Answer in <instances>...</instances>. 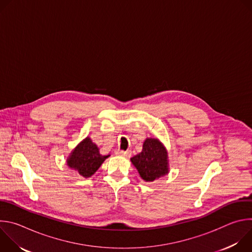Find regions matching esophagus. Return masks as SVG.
Wrapping results in <instances>:
<instances>
[{"mask_svg": "<svg viewBox=\"0 0 252 252\" xmlns=\"http://www.w3.org/2000/svg\"><path fill=\"white\" fill-rule=\"evenodd\" d=\"M116 154L118 156H122V157H125V158H128L130 156V152L129 151H126V152H125V151H117Z\"/></svg>", "mask_w": 252, "mask_h": 252, "instance_id": "obj_1", "label": "esophagus"}]
</instances>
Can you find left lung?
Here are the masks:
<instances>
[{"label":"left lung","mask_w":252,"mask_h":252,"mask_svg":"<svg viewBox=\"0 0 252 252\" xmlns=\"http://www.w3.org/2000/svg\"><path fill=\"white\" fill-rule=\"evenodd\" d=\"M130 160L146 182H154L168 173L167 151L158 138H147L141 153Z\"/></svg>","instance_id":"1"}]
</instances>
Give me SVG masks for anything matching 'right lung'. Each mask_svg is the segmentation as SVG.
Here are the masks:
<instances>
[{
  "label": "right lung",
  "instance_id": "right-lung-1",
  "mask_svg": "<svg viewBox=\"0 0 252 252\" xmlns=\"http://www.w3.org/2000/svg\"><path fill=\"white\" fill-rule=\"evenodd\" d=\"M109 157L110 155H100L99 149L88 136L70 153L66 159V164L68 167L77 170L82 176L91 177Z\"/></svg>",
  "mask_w": 252,
  "mask_h": 252
}]
</instances>
